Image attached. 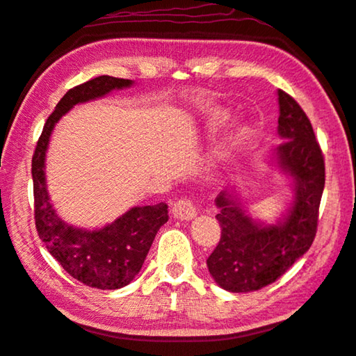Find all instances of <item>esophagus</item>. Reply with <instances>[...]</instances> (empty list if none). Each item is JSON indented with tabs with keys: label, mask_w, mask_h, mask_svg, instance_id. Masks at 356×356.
<instances>
[{
	"label": "esophagus",
	"mask_w": 356,
	"mask_h": 356,
	"mask_svg": "<svg viewBox=\"0 0 356 356\" xmlns=\"http://www.w3.org/2000/svg\"><path fill=\"white\" fill-rule=\"evenodd\" d=\"M172 215L181 220H191L196 216L195 202L191 198H181L172 207Z\"/></svg>",
	"instance_id": "esophagus-1"
}]
</instances>
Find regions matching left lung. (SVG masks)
<instances>
[{
  "label": "left lung",
  "mask_w": 356,
  "mask_h": 356,
  "mask_svg": "<svg viewBox=\"0 0 356 356\" xmlns=\"http://www.w3.org/2000/svg\"><path fill=\"white\" fill-rule=\"evenodd\" d=\"M279 108L277 131L285 141L274 149V158L294 178L296 200L285 220L264 227L245 213L232 193H219L216 219L220 239L207 266L218 285L230 292H251L271 285L309 250L317 234L325 156L309 118L282 90Z\"/></svg>",
  "instance_id": "1"
}]
</instances>
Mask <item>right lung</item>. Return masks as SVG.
Returning a JSON list of instances; mask_svg holds the SVG:
<instances>
[{
  "mask_svg": "<svg viewBox=\"0 0 356 356\" xmlns=\"http://www.w3.org/2000/svg\"><path fill=\"white\" fill-rule=\"evenodd\" d=\"M131 83L128 79L99 76L68 90L47 118L31 158L38 236L71 277L97 289H118L134 280L143 266L156 232L168 222V204L134 207L102 230L86 232L71 227L50 204L45 187V151L54 124L68 109Z\"/></svg>",
  "mask_w": 356,
  "mask_h": 356,
  "instance_id": "obj_1",
  "label": "right lung"
}]
</instances>
